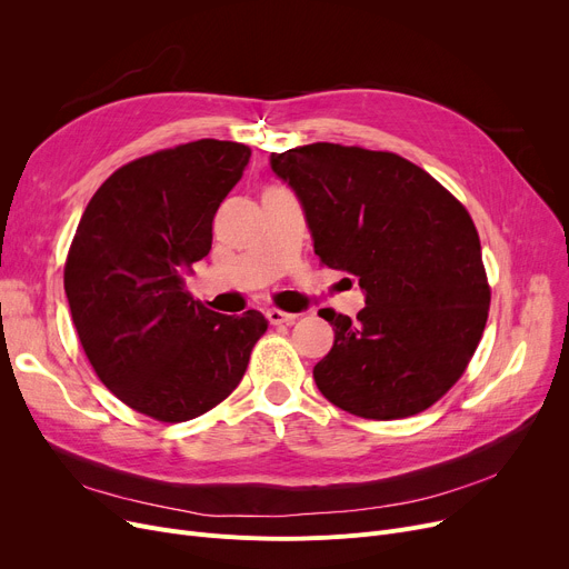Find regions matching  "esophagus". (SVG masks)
Wrapping results in <instances>:
<instances>
[{
    "label": "esophagus",
    "mask_w": 569,
    "mask_h": 569,
    "mask_svg": "<svg viewBox=\"0 0 569 569\" xmlns=\"http://www.w3.org/2000/svg\"><path fill=\"white\" fill-rule=\"evenodd\" d=\"M267 320L272 322V325H290V322H295V313H288V311H281V309H267Z\"/></svg>",
    "instance_id": "esophagus-1"
}]
</instances>
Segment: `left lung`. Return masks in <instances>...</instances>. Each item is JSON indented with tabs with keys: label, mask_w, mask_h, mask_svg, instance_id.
Segmentation results:
<instances>
[{
	"label": "left lung",
	"mask_w": 569,
	"mask_h": 569,
	"mask_svg": "<svg viewBox=\"0 0 569 569\" xmlns=\"http://www.w3.org/2000/svg\"><path fill=\"white\" fill-rule=\"evenodd\" d=\"M295 191L313 251L360 281L367 307L322 316L335 346L313 367L327 401L367 420L433 406L482 339L491 292L466 207L392 152L313 142L269 157Z\"/></svg>",
	"instance_id": "obj_1"
}]
</instances>
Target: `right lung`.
I'll return each instance as SVG.
<instances>
[{
  "instance_id": "add662e5",
  "label": "right lung",
  "mask_w": 569,
  "mask_h": 569,
  "mask_svg": "<svg viewBox=\"0 0 569 569\" xmlns=\"http://www.w3.org/2000/svg\"><path fill=\"white\" fill-rule=\"evenodd\" d=\"M249 157L242 142L204 138L122 166L89 200L69 249L64 290L89 365L159 422L221 403L267 330L262 313L221 316L184 288Z\"/></svg>"
}]
</instances>
